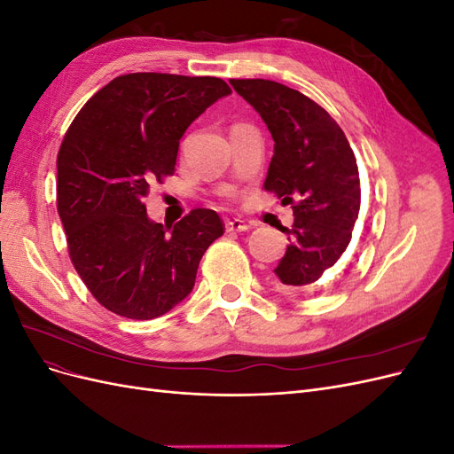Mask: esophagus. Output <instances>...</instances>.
I'll return each instance as SVG.
<instances>
[{
    "label": "esophagus",
    "mask_w": 454,
    "mask_h": 454,
    "mask_svg": "<svg viewBox=\"0 0 454 454\" xmlns=\"http://www.w3.org/2000/svg\"><path fill=\"white\" fill-rule=\"evenodd\" d=\"M248 229H252V223L246 222V219H240V217L227 219V222H225V231L227 232H244Z\"/></svg>",
    "instance_id": "esophagus-1"
}]
</instances>
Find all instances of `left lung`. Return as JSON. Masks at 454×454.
<instances>
[{
  "label": "left lung",
  "mask_w": 454,
  "mask_h": 454,
  "mask_svg": "<svg viewBox=\"0 0 454 454\" xmlns=\"http://www.w3.org/2000/svg\"><path fill=\"white\" fill-rule=\"evenodd\" d=\"M274 140L265 189L294 204L274 274L284 292H310L347 250L360 212V172L345 132L322 106L269 79H232ZM296 202L294 203L293 200Z\"/></svg>",
  "instance_id": "8db88e82"
}]
</instances>
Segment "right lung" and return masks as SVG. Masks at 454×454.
Segmentation results:
<instances>
[{
  "label": "right lung",
  "mask_w": 454,
  "mask_h": 454,
  "mask_svg": "<svg viewBox=\"0 0 454 454\" xmlns=\"http://www.w3.org/2000/svg\"><path fill=\"white\" fill-rule=\"evenodd\" d=\"M231 89L217 77L129 74L96 92L59 151L57 200L72 263L100 305L153 320L191 294L208 246L223 235L214 210L174 225L149 219V187L174 174L180 140Z\"/></svg>",
  "instance_id": "1"
}]
</instances>
